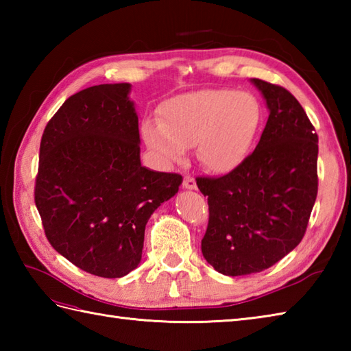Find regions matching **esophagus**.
Masks as SVG:
<instances>
[{
  "label": "esophagus",
  "instance_id": "esophagus-1",
  "mask_svg": "<svg viewBox=\"0 0 351 351\" xmlns=\"http://www.w3.org/2000/svg\"><path fill=\"white\" fill-rule=\"evenodd\" d=\"M182 185H184V189H187V190H196L197 189L195 178H191V176H185Z\"/></svg>",
  "mask_w": 351,
  "mask_h": 351
}]
</instances>
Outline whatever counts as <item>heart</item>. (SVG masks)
<instances>
[{"instance_id":"obj_1","label":"heart","mask_w":351,"mask_h":351,"mask_svg":"<svg viewBox=\"0 0 351 351\" xmlns=\"http://www.w3.org/2000/svg\"><path fill=\"white\" fill-rule=\"evenodd\" d=\"M261 117L253 95L206 88L164 102L161 119L147 117L141 125V137L162 166L181 162L189 147L196 146L200 166L213 173H229L247 158Z\"/></svg>"}]
</instances>
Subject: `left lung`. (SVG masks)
Instances as JSON below:
<instances>
[{
  "mask_svg": "<svg viewBox=\"0 0 351 351\" xmlns=\"http://www.w3.org/2000/svg\"><path fill=\"white\" fill-rule=\"evenodd\" d=\"M268 119L252 155L230 173L197 178L210 221L202 253L225 276L263 271L295 249L318 190V136L287 88L252 78Z\"/></svg>",
  "mask_w": 351,
  "mask_h": 351,
  "instance_id": "obj_1",
  "label": "left lung"
}]
</instances>
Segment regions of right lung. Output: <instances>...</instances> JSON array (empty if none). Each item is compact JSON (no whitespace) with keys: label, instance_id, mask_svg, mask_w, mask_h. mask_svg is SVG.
Segmentation results:
<instances>
[{"label":"right lung","instance_id":"obj_1","mask_svg":"<svg viewBox=\"0 0 351 351\" xmlns=\"http://www.w3.org/2000/svg\"><path fill=\"white\" fill-rule=\"evenodd\" d=\"M131 84H99L69 99L40 141L34 200L51 245L99 278H123L141 261L149 217L182 176L141 166Z\"/></svg>","mask_w":351,"mask_h":351}]
</instances>
